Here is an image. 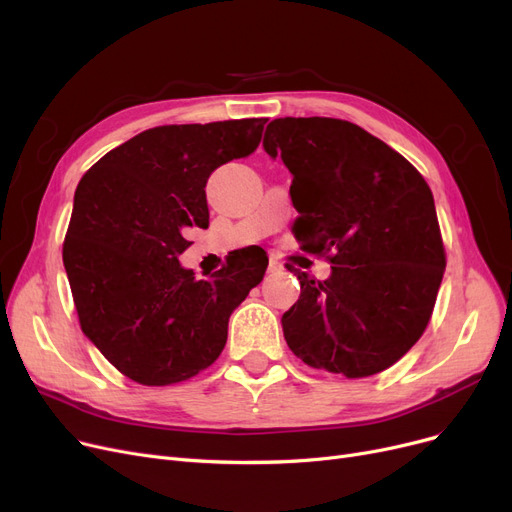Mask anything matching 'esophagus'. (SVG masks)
<instances>
[{
    "label": "esophagus",
    "instance_id": "esophagus-1",
    "mask_svg": "<svg viewBox=\"0 0 512 512\" xmlns=\"http://www.w3.org/2000/svg\"><path fill=\"white\" fill-rule=\"evenodd\" d=\"M268 272L274 274V272H282V263L278 259H270V265H268Z\"/></svg>",
    "mask_w": 512,
    "mask_h": 512
}]
</instances>
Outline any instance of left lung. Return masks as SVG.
Masks as SVG:
<instances>
[{
	"label": "left lung",
	"mask_w": 512,
	"mask_h": 512,
	"mask_svg": "<svg viewBox=\"0 0 512 512\" xmlns=\"http://www.w3.org/2000/svg\"><path fill=\"white\" fill-rule=\"evenodd\" d=\"M263 148L293 175L295 236L332 253V272H295L284 339L307 366L360 379L393 366L425 332L446 253L422 175L379 138L341 119H274Z\"/></svg>",
	"instance_id": "obj_1"
}]
</instances>
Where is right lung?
Returning <instances> with one entry per match:
<instances>
[{
  "label": "right lung",
  "instance_id": "add662e5",
  "mask_svg": "<svg viewBox=\"0 0 512 512\" xmlns=\"http://www.w3.org/2000/svg\"><path fill=\"white\" fill-rule=\"evenodd\" d=\"M268 119L163 125L110 150L75 190L62 261L83 335L131 381L163 387L211 366L268 257L242 253L207 280L180 257L209 226V175L259 146Z\"/></svg>",
  "mask_w": 512,
  "mask_h": 512
}]
</instances>
